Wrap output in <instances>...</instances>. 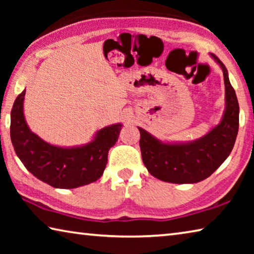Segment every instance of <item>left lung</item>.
Returning <instances> with one entry per match:
<instances>
[{
    "label": "left lung",
    "mask_w": 254,
    "mask_h": 254,
    "mask_svg": "<svg viewBox=\"0 0 254 254\" xmlns=\"http://www.w3.org/2000/svg\"><path fill=\"white\" fill-rule=\"evenodd\" d=\"M224 76L226 107L221 123L200 139L189 143H162L139 127L144 166L153 177L173 184H194L209 177L234 147L239 131V102L227 69L216 56Z\"/></svg>",
    "instance_id": "1"
}]
</instances>
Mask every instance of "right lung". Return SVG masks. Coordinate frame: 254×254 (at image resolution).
Masks as SVG:
<instances>
[{"label": "right lung", "instance_id": "right-lung-1", "mask_svg": "<svg viewBox=\"0 0 254 254\" xmlns=\"http://www.w3.org/2000/svg\"><path fill=\"white\" fill-rule=\"evenodd\" d=\"M25 91L19 94L11 111L10 135L16 156L34 177L55 188H76L101 177L107 153L119 139L122 124L96 133L91 143L77 148L55 147L30 131L23 115Z\"/></svg>", "mask_w": 254, "mask_h": 254}]
</instances>
